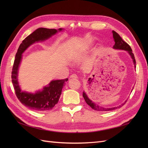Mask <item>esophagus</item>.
<instances>
[{
    "instance_id": "obj_1",
    "label": "esophagus",
    "mask_w": 148,
    "mask_h": 148,
    "mask_svg": "<svg viewBox=\"0 0 148 148\" xmlns=\"http://www.w3.org/2000/svg\"><path fill=\"white\" fill-rule=\"evenodd\" d=\"M70 78L71 79H77V78H78V77H77V75H76V74H73V75H70Z\"/></svg>"
}]
</instances>
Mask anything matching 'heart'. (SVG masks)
<instances>
[{"label": "heart", "mask_w": 148, "mask_h": 148, "mask_svg": "<svg viewBox=\"0 0 148 148\" xmlns=\"http://www.w3.org/2000/svg\"><path fill=\"white\" fill-rule=\"evenodd\" d=\"M84 51V49L83 48H78L77 49H75L74 51L71 52L70 53V58L71 59H77L78 57L81 56L83 52Z\"/></svg>", "instance_id": "obj_1"}]
</instances>
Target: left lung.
<instances>
[{
  "label": "left lung",
  "instance_id": "left-lung-1",
  "mask_svg": "<svg viewBox=\"0 0 148 148\" xmlns=\"http://www.w3.org/2000/svg\"><path fill=\"white\" fill-rule=\"evenodd\" d=\"M112 33H113V38H114V42H115V44L113 46V48L114 49H120V50H123V51H127L129 53V55L130 56L131 58L133 60V64H134V65H135V68H136V65H136V60L135 59V56H134V54L132 52V50L130 46L127 42H125L123 41V40L122 39V38L120 36V35L117 33H116L114 31H112ZM83 96L84 97L85 101H86V102L87 103V104L90 106L92 109L97 110V111H111V110H113L115 109H119L121 107H122L125 104V102H127V100H126L123 103V104H122L117 107H107L106 108V107L100 106L98 104H95V102H93L91 100L89 99V98L87 96L86 93L84 91H83Z\"/></svg>",
  "mask_w": 148,
  "mask_h": 148
}]
</instances>
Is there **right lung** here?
Returning <instances> with one entry per match:
<instances>
[{
  "instance_id": "right-lung-1",
  "label": "right lung",
  "mask_w": 148,
  "mask_h": 148,
  "mask_svg": "<svg viewBox=\"0 0 148 148\" xmlns=\"http://www.w3.org/2000/svg\"><path fill=\"white\" fill-rule=\"evenodd\" d=\"M62 30H64L63 28L56 29L39 28L26 37L18 49L12 71V82L18 99L22 104L33 110L43 112L52 109L58 103L62 88L69 79L52 80L47 86L43 87L42 90L37 91L34 93L22 91L18 81V69L23 56L22 54L33 44L46 41Z\"/></svg>"
}]
</instances>
